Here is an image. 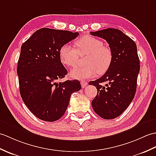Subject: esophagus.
Instances as JSON below:
<instances>
[{
    "label": "esophagus",
    "mask_w": 156,
    "mask_h": 156,
    "mask_svg": "<svg viewBox=\"0 0 156 156\" xmlns=\"http://www.w3.org/2000/svg\"><path fill=\"white\" fill-rule=\"evenodd\" d=\"M80 84H81V86H82V88H84L85 87L87 86V84H88V82H87L85 80H82L80 82Z\"/></svg>",
    "instance_id": "obj_1"
}]
</instances>
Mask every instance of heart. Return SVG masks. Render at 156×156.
<instances>
[{
    "instance_id": "heart-1",
    "label": "heart",
    "mask_w": 156,
    "mask_h": 156,
    "mask_svg": "<svg viewBox=\"0 0 156 156\" xmlns=\"http://www.w3.org/2000/svg\"><path fill=\"white\" fill-rule=\"evenodd\" d=\"M76 49L69 44H64L59 50L61 62L72 68L77 64L79 55L87 54L84 66L76 68L70 72L73 79L82 80L94 77L97 72L102 74L110 67L113 53L109 47L104 46L101 40L85 35L75 42Z\"/></svg>"
}]
</instances>
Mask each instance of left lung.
Listing matches in <instances>:
<instances>
[{
	"label": "left lung",
	"instance_id": "1",
	"mask_svg": "<svg viewBox=\"0 0 156 156\" xmlns=\"http://www.w3.org/2000/svg\"><path fill=\"white\" fill-rule=\"evenodd\" d=\"M90 34L106 40L113 53L109 69L100 78L89 82L98 91L92 106L101 118L114 119L127 109L135 96L140 69L137 46L132 39L118 29L106 28Z\"/></svg>",
	"mask_w": 156,
	"mask_h": 156
}]
</instances>
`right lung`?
Segmentation results:
<instances>
[{
  "label": "right lung",
  "instance_id": "right-lung-1",
  "mask_svg": "<svg viewBox=\"0 0 156 156\" xmlns=\"http://www.w3.org/2000/svg\"><path fill=\"white\" fill-rule=\"evenodd\" d=\"M78 35L42 28L21 46L17 66L20 96L32 113L42 120L54 122L62 117L71 94L81 89L77 80L58 82L68 73L60 59V48Z\"/></svg>",
  "mask_w": 156,
  "mask_h": 156
}]
</instances>
